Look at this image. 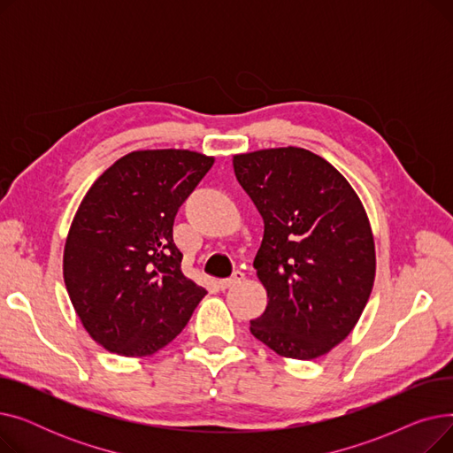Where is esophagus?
I'll return each instance as SVG.
<instances>
[{"label":"esophagus","instance_id":"esophagus-1","mask_svg":"<svg viewBox=\"0 0 453 453\" xmlns=\"http://www.w3.org/2000/svg\"><path fill=\"white\" fill-rule=\"evenodd\" d=\"M242 280H244V273L236 270L229 279L219 280V288H220V290H227V288L234 287V284H239V282H242Z\"/></svg>","mask_w":453,"mask_h":453}]
</instances>
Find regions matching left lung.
<instances>
[{
  "mask_svg": "<svg viewBox=\"0 0 453 453\" xmlns=\"http://www.w3.org/2000/svg\"><path fill=\"white\" fill-rule=\"evenodd\" d=\"M265 220L253 266L268 294L251 334L282 358L314 360L358 323L376 275L365 207L345 176L299 147L233 156Z\"/></svg>",
  "mask_w": 453,
  "mask_h": 453,
  "instance_id": "left-lung-1",
  "label": "left lung"
}]
</instances>
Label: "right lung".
<instances>
[{"label": "right lung", "mask_w": 453, "mask_h": 453, "mask_svg": "<svg viewBox=\"0 0 453 453\" xmlns=\"http://www.w3.org/2000/svg\"><path fill=\"white\" fill-rule=\"evenodd\" d=\"M214 163L185 149L119 157L82 198L64 246L65 290L88 334L142 358L169 345L207 290L181 272L178 207Z\"/></svg>", "instance_id": "right-lung-1"}]
</instances>
